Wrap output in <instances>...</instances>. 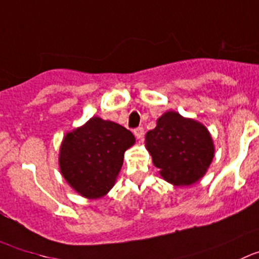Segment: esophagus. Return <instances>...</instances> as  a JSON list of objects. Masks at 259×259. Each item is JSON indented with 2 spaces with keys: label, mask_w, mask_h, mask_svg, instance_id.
I'll return each mask as SVG.
<instances>
[{
  "label": "esophagus",
  "mask_w": 259,
  "mask_h": 259,
  "mask_svg": "<svg viewBox=\"0 0 259 259\" xmlns=\"http://www.w3.org/2000/svg\"><path fill=\"white\" fill-rule=\"evenodd\" d=\"M143 134H144L143 127H137V129H134V135L138 138V139L143 137Z\"/></svg>",
  "instance_id": "34e87169"
}]
</instances>
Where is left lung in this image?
I'll use <instances>...</instances> for the list:
<instances>
[{
    "instance_id": "left-lung-1",
    "label": "left lung",
    "mask_w": 259,
    "mask_h": 259,
    "mask_svg": "<svg viewBox=\"0 0 259 259\" xmlns=\"http://www.w3.org/2000/svg\"><path fill=\"white\" fill-rule=\"evenodd\" d=\"M146 148L159 175L175 187H189L206 175L214 157L208 129L194 118L167 111L146 134Z\"/></svg>"
}]
</instances>
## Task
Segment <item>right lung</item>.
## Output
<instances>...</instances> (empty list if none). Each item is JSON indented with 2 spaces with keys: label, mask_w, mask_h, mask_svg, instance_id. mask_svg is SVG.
<instances>
[{
  "label": "right lung",
  "mask_w": 259,
  "mask_h": 259,
  "mask_svg": "<svg viewBox=\"0 0 259 259\" xmlns=\"http://www.w3.org/2000/svg\"><path fill=\"white\" fill-rule=\"evenodd\" d=\"M134 143L132 132L93 116L62 139L59 153L61 175L81 197L100 199L115 185L125 151Z\"/></svg>",
  "instance_id": "add662e5"
}]
</instances>
